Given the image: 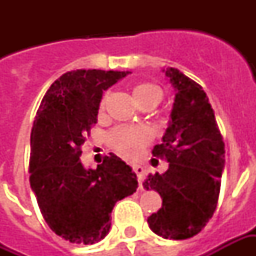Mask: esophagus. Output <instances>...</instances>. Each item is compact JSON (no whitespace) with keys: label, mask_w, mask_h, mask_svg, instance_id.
<instances>
[{"label":"esophagus","mask_w":256,"mask_h":256,"mask_svg":"<svg viewBox=\"0 0 256 256\" xmlns=\"http://www.w3.org/2000/svg\"><path fill=\"white\" fill-rule=\"evenodd\" d=\"M134 172H136V174H137V178H138L140 186H142V181H144V178H145V170H144V167H141V166H134Z\"/></svg>","instance_id":"obj_1"}]
</instances>
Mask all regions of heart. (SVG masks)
<instances>
[{
    "label": "heart",
    "instance_id": "obj_1",
    "mask_svg": "<svg viewBox=\"0 0 256 256\" xmlns=\"http://www.w3.org/2000/svg\"><path fill=\"white\" fill-rule=\"evenodd\" d=\"M133 96L140 106L148 100H160L162 89L152 82H137L133 86ZM106 106V96H102L98 110L102 112ZM150 141V132L146 128L122 126L115 128L110 134V145L112 150L120 154L123 158L134 159L140 150Z\"/></svg>",
    "mask_w": 256,
    "mask_h": 256
}]
</instances>
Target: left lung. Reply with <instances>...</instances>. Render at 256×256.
Segmentation results:
<instances>
[{"mask_svg": "<svg viewBox=\"0 0 256 256\" xmlns=\"http://www.w3.org/2000/svg\"><path fill=\"white\" fill-rule=\"evenodd\" d=\"M166 75L176 100L163 142L152 155L168 163L164 174H150L144 188L160 194L162 208L148 218L150 230L172 240L190 238L214 214L225 166V144L203 88L177 68Z\"/></svg>", "mask_w": 256, "mask_h": 256, "instance_id": "left-lung-1", "label": "left lung"}]
</instances>
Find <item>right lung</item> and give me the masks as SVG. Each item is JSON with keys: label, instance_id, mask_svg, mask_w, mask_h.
Masks as SVG:
<instances>
[{"label": "right lung", "instance_id": "obj_1", "mask_svg": "<svg viewBox=\"0 0 256 256\" xmlns=\"http://www.w3.org/2000/svg\"><path fill=\"white\" fill-rule=\"evenodd\" d=\"M128 74L68 71L53 82L36 111L30 140L31 189L49 228L70 242L104 238L115 203L138 188L136 172L114 154L96 170H86L80 162L102 92Z\"/></svg>", "mask_w": 256, "mask_h": 256}]
</instances>
